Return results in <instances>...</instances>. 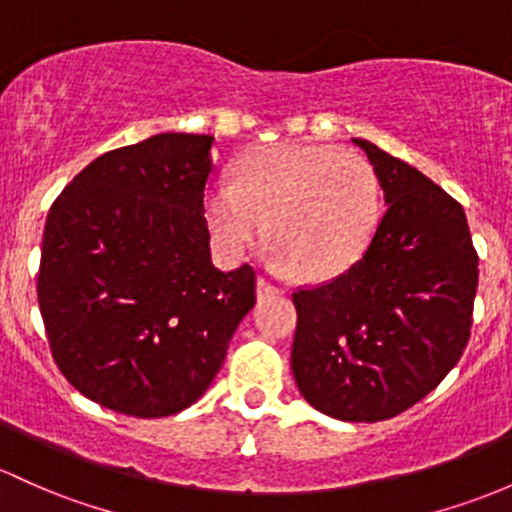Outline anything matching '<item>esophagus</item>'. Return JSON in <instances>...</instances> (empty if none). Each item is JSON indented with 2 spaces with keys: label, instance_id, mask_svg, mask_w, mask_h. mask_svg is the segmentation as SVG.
Segmentation results:
<instances>
[{
  "label": "esophagus",
  "instance_id": "esophagus-1",
  "mask_svg": "<svg viewBox=\"0 0 512 512\" xmlns=\"http://www.w3.org/2000/svg\"><path fill=\"white\" fill-rule=\"evenodd\" d=\"M256 293H258V298H271V295L283 293V288H280V285H276V283H271V280L258 278L256 280Z\"/></svg>",
  "mask_w": 512,
  "mask_h": 512
}]
</instances>
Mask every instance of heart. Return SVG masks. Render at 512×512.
I'll use <instances>...</instances> for the list:
<instances>
[{
    "instance_id": "b5f03b06",
    "label": "heart",
    "mask_w": 512,
    "mask_h": 512,
    "mask_svg": "<svg viewBox=\"0 0 512 512\" xmlns=\"http://www.w3.org/2000/svg\"><path fill=\"white\" fill-rule=\"evenodd\" d=\"M205 217L224 254L266 229L300 278H332L366 249L381 219V185L364 156L334 146L278 144L249 153L239 180H214Z\"/></svg>"
}]
</instances>
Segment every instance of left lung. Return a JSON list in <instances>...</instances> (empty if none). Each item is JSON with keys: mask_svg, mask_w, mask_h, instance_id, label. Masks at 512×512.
Segmentation results:
<instances>
[{"mask_svg": "<svg viewBox=\"0 0 512 512\" xmlns=\"http://www.w3.org/2000/svg\"><path fill=\"white\" fill-rule=\"evenodd\" d=\"M386 197L364 256L329 283L293 293V366L302 398L344 422L400 415L461 359L478 256L459 202L420 170L354 139Z\"/></svg>", "mask_w": 512, "mask_h": 512, "instance_id": "8db88e82", "label": "left lung"}]
</instances>
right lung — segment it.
<instances>
[{
  "mask_svg": "<svg viewBox=\"0 0 512 512\" xmlns=\"http://www.w3.org/2000/svg\"><path fill=\"white\" fill-rule=\"evenodd\" d=\"M212 144L156 134L104 153L48 212L38 271L48 344L60 373L102 408H190L254 307V268L224 273L210 256Z\"/></svg>",
  "mask_w": 512,
  "mask_h": 512,
  "instance_id": "add662e5",
  "label": "right lung"
}]
</instances>
